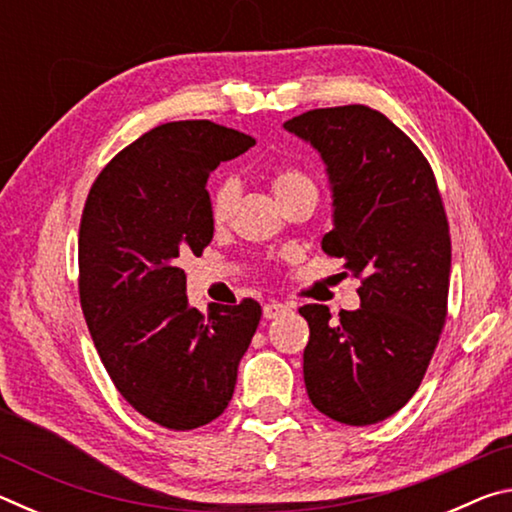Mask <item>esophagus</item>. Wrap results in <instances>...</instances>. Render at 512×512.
<instances>
[{
    "instance_id": "1",
    "label": "esophagus",
    "mask_w": 512,
    "mask_h": 512,
    "mask_svg": "<svg viewBox=\"0 0 512 512\" xmlns=\"http://www.w3.org/2000/svg\"><path fill=\"white\" fill-rule=\"evenodd\" d=\"M287 311H291L289 305H282V302H266V305H264V318L266 320L280 318V316L287 314Z\"/></svg>"
}]
</instances>
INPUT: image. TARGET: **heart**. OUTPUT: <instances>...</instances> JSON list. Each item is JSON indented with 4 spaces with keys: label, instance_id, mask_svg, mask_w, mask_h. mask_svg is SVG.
Wrapping results in <instances>:
<instances>
[{
    "label": "heart",
    "instance_id": "1",
    "mask_svg": "<svg viewBox=\"0 0 512 512\" xmlns=\"http://www.w3.org/2000/svg\"><path fill=\"white\" fill-rule=\"evenodd\" d=\"M271 187H273V194L277 198V203H282L284 198H289V196L298 194V192H305V189L318 192L314 178H311L307 171H302L298 167L275 169L273 176H271ZM232 201H235V183H232V180H221L219 185L212 187V192H210V219H212V223H223L225 219H228Z\"/></svg>",
    "mask_w": 512,
    "mask_h": 512
}]
</instances>
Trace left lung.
<instances>
[{
	"label": "left lung",
	"instance_id": "obj_1",
	"mask_svg": "<svg viewBox=\"0 0 512 512\" xmlns=\"http://www.w3.org/2000/svg\"><path fill=\"white\" fill-rule=\"evenodd\" d=\"M320 153L334 196L329 257L361 277V307H300L309 323L305 386L336 422L366 427L411 400L447 318L452 239L436 176L391 119L361 103L316 108L284 124Z\"/></svg>",
	"mask_w": 512,
	"mask_h": 512
}]
</instances>
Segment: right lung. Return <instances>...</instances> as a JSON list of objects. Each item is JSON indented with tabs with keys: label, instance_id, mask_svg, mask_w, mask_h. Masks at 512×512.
Listing matches in <instances>:
<instances>
[{
	"label": "right lung",
	"instance_id": "right-lung-1",
	"mask_svg": "<svg viewBox=\"0 0 512 512\" xmlns=\"http://www.w3.org/2000/svg\"><path fill=\"white\" fill-rule=\"evenodd\" d=\"M255 140L207 119L169 121L94 180L79 230V296L101 363L144 418L189 431L225 411L262 318L255 300L189 307L178 257L210 244L205 183Z\"/></svg>",
	"mask_w": 512,
	"mask_h": 512
}]
</instances>
